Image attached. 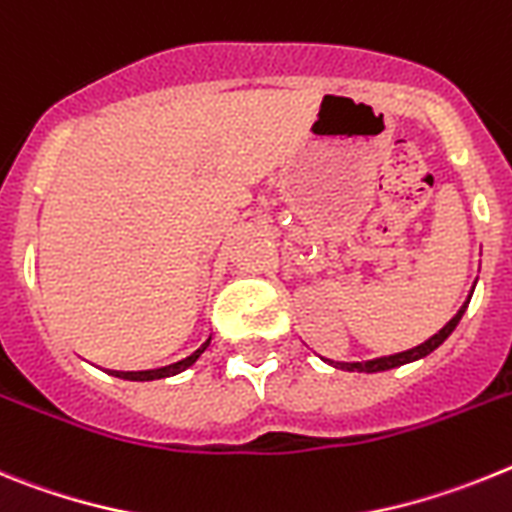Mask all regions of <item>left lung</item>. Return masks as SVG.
I'll return each mask as SVG.
<instances>
[{"label":"left lung","mask_w":512,"mask_h":512,"mask_svg":"<svg viewBox=\"0 0 512 512\" xmlns=\"http://www.w3.org/2000/svg\"><path fill=\"white\" fill-rule=\"evenodd\" d=\"M471 293H474V288H471ZM471 293H469V299L461 304V309L453 314L451 322L443 327V330L435 332L430 340H425L422 345H417V348H410V350H404V353H394V355H384V358H373V361H363V363H340V361H324L330 363V366L335 368H342V371H363V373H376V371H389V368H397V366H404V363H412V361H420V358H425V355L433 353L435 348H441L443 342L448 340V335H451L453 330H456V324L461 322V317H464V311L466 306H469L471 301Z\"/></svg>","instance_id":"1"}]
</instances>
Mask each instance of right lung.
I'll use <instances>...</instances> for the list:
<instances>
[{
    "label": "right lung",
    "mask_w": 512,
    "mask_h": 512,
    "mask_svg": "<svg viewBox=\"0 0 512 512\" xmlns=\"http://www.w3.org/2000/svg\"><path fill=\"white\" fill-rule=\"evenodd\" d=\"M208 342H211V337H208L206 342H203L201 348L195 350L193 355H188V358H182V361L172 363V366H164V368H154V371H115V376H123V379L128 381H154V379H167V376H175V373H182L185 368L193 366L198 358L203 355V350L208 348Z\"/></svg>",
    "instance_id": "1"
}]
</instances>
